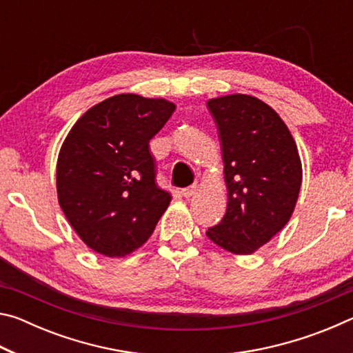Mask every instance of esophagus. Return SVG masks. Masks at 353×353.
<instances>
[{
    "label": "esophagus",
    "instance_id": "1",
    "mask_svg": "<svg viewBox=\"0 0 353 353\" xmlns=\"http://www.w3.org/2000/svg\"><path fill=\"white\" fill-rule=\"evenodd\" d=\"M181 193L183 198H191V196H194L196 193H198V185H191V187L183 188Z\"/></svg>",
    "mask_w": 353,
    "mask_h": 353
}]
</instances>
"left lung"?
<instances>
[{
  "instance_id": "left-lung-1",
  "label": "left lung",
  "mask_w": 353,
  "mask_h": 353,
  "mask_svg": "<svg viewBox=\"0 0 353 353\" xmlns=\"http://www.w3.org/2000/svg\"><path fill=\"white\" fill-rule=\"evenodd\" d=\"M223 145L227 210L207 236L236 255L271 241L294 212L302 162L288 126L271 105L234 93L207 101Z\"/></svg>"
}]
</instances>
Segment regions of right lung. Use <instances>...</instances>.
<instances>
[{"label":"right lung","mask_w":353,"mask_h":353,"mask_svg":"<svg viewBox=\"0 0 353 353\" xmlns=\"http://www.w3.org/2000/svg\"><path fill=\"white\" fill-rule=\"evenodd\" d=\"M174 110L165 98L115 94L90 107L65 137L56 166L59 205L94 252L132 254L168 208L171 194L155 183L149 141Z\"/></svg>","instance_id":"add662e5"}]
</instances>
